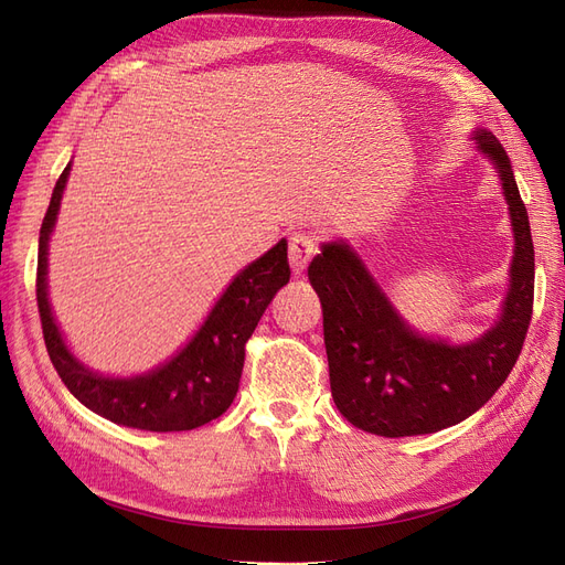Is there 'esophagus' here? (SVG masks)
<instances>
[{"label":"esophagus","instance_id":"34e87169","mask_svg":"<svg viewBox=\"0 0 565 565\" xmlns=\"http://www.w3.org/2000/svg\"><path fill=\"white\" fill-rule=\"evenodd\" d=\"M317 238L308 232H296L291 236V244H288V263H291L294 274H300L312 257L317 255Z\"/></svg>","mask_w":565,"mask_h":565}]
</instances>
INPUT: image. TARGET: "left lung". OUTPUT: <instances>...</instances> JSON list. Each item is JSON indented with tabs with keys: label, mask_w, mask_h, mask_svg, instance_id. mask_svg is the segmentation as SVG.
Listing matches in <instances>:
<instances>
[{
	"label": "left lung",
	"mask_w": 565,
	"mask_h": 565,
	"mask_svg": "<svg viewBox=\"0 0 565 565\" xmlns=\"http://www.w3.org/2000/svg\"><path fill=\"white\" fill-rule=\"evenodd\" d=\"M471 139L497 172L513 232L509 288L486 333L452 343L414 329L345 238L324 241L308 269L324 310L335 407L383 438L435 433L476 414L511 374L530 327L535 250L527 211L499 139L482 127Z\"/></svg>",
	"instance_id": "8db88e82"
}]
</instances>
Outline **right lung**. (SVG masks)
Returning <instances> with one entry per match:
<instances>
[{
  "mask_svg": "<svg viewBox=\"0 0 565 565\" xmlns=\"http://www.w3.org/2000/svg\"><path fill=\"white\" fill-rule=\"evenodd\" d=\"M71 168L73 160L54 186L38 248V308L46 352L61 381L87 409L118 426L172 433L193 430L213 422L230 409L236 397L246 341L271 298L291 279L286 238L236 274L196 333L172 358L143 374H102L75 358L50 300V241Z\"/></svg>",
  "mask_w": 565,
  "mask_h": 565,
  "instance_id": "right-lung-1",
  "label": "right lung"
}]
</instances>
